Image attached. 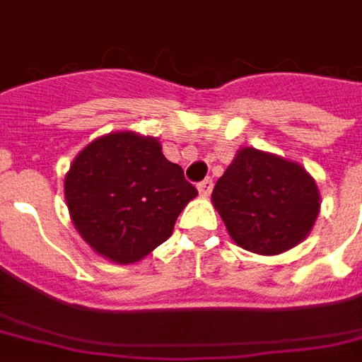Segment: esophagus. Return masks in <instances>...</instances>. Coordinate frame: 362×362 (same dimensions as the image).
I'll return each instance as SVG.
<instances>
[{"label":"esophagus","instance_id":"34e87169","mask_svg":"<svg viewBox=\"0 0 362 362\" xmlns=\"http://www.w3.org/2000/svg\"><path fill=\"white\" fill-rule=\"evenodd\" d=\"M197 189H199V194H202V196H209L213 189V180L205 178L204 182H199V184H197Z\"/></svg>","mask_w":362,"mask_h":362}]
</instances>
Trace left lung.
Returning <instances> with one entry per match:
<instances>
[{
	"instance_id": "1",
	"label": "left lung",
	"mask_w": 362,
	"mask_h": 362,
	"mask_svg": "<svg viewBox=\"0 0 362 362\" xmlns=\"http://www.w3.org/2000/svg\"><path fill=\"white\" fill-rule=\"evenodd\" d=\"M228 235L240 248L275 256L308 236L320 213V192L298 163L243 147L211 194Z\"/></svg>"
}]
</instances>
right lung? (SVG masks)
I'll return each instance as SVG.
<instances>
[{
	"label": "right lung",
	"mask_w": 362,
	"mask_h": 362,
	"mask_svg": "<svg viewBox=\"0 0 362 362\" xmlns=\"http://www.w3.org/2000/svg\"><path fill=\"white\" fill-rule=\"evenodd\" d=\"M157 137L114 132L74 158L64 192L77 233L116 264H135L173 235L197 196L182 166L166 160Z\"/></svg>",
	"instance_id": "obj_1"
}]
</instances>
